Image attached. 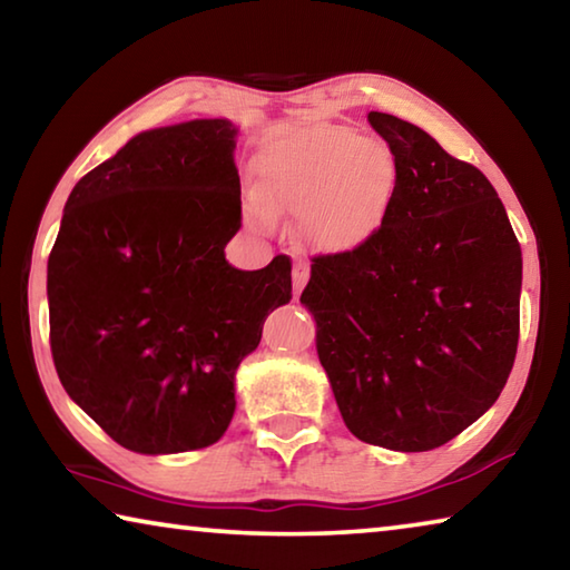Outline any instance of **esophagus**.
Masks as SVG:
<instances>
[{"mask_svg": "<svg viewBox=\"0 0 570 570\" xmlns=\"http://www.w3.org/2000/svg\"><path fill=\"white\" fill-rule=\"evenodd\" d=\"M292 282H294V294H298L306 286V282H308V264L306 262H296L294 264Z\"/></svg>", "mask_w": 570, "mask_h": 570, "instance_id": "34e87169", "label": "esophagus"}]
</instances>
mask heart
I'll list each match as a JSON object with an SVG mask.
<instances>
[{"label":"heart","instance_id":"obj_1","mask_svg":"<svg viewBox=\"0 0 570 570\" xmlns=\"http://www.w3.org/2000/svg\"><path fill=\"white\" fill-rule=\"evenodd\" d=\"M254 216L304 218L306 240L344 254L370 244L390 216L400 168L392 150L344 125L316 122L272 140L256 158Z\"/></svg>","mask_w":570,"mask_h":570}]
</instances>
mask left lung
Here are the masks:
<instances>
[{"mask_svg": "<svg viewBox=\"0 0 570 570\" xmlns=\"http://www.w3.org/2000/svg\"><path fill=\"white\" fill-rule=\"evenodd\" d=\"M366 120L400 168L390 216L366 246L314 256L302 304L352 435L424 452L503 392L518 352L523 258L475 166L407 120Z\"/></svg>", "mask_w": 570, "mask_h": 570, "instance_id": "8db88e82", "label": "left lung"}]
</instances>
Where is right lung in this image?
Instances as JSON below:
<instances>
[{"label": "right lung", "mask_w": 570, "mask_h": 570, "mask_svg": "<svg viewBox=\"0 0 570 570\" xmlns=\"http://www.w3.org/2000/svg\"><path fill=\"white\" fill-rule=\"evenodd\" d=\"M236 128L190 120L135 135L77 180L47 262L50 346L65 392L142 455L214 445L234 374L292 298V258L240 272Z\"/></svg>", "instance_id": "1"}]
</instances>
